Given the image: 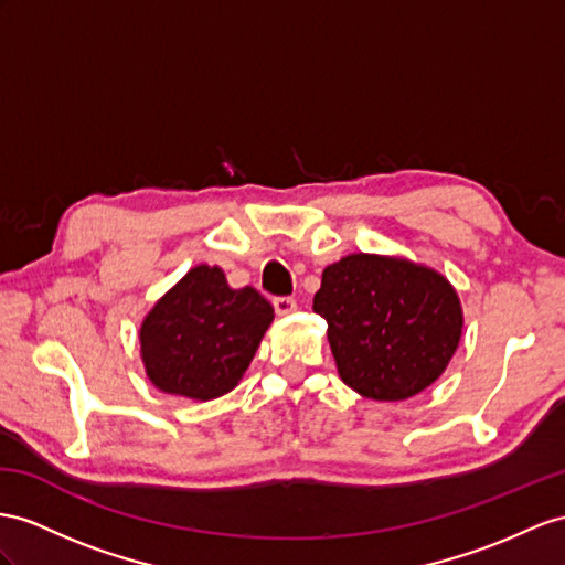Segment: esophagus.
<instances>
[{
  "label": "esophagus",
  "mask_w": 565,
  "mask_h": 565,
  "mask_svg": "<svg viewBox=\"0 0 565 565\" xmlns=\"http://www.w3.org/2000/svg\"><path fill=\"white\" fill-rule=\"evenodd\" d=\"M296 308H298V306H296V300H294V298H288V296L274 298V310H277V315H281V317L296 312Z\"/></svg>",
  "instance_id": "obj_1"
}]
</instances>
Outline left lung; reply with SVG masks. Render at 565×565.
I'll return each mask as SVG.
<instances>
[{"mask_svg": "<svg viewBox=\"0 0 565 565\" xmlns=\"http://www.w3.org/2000/svg\"><path fill=\"white\" fill-rule=\"evenodd\" d=\"M312 310L343 384L372 401H406L441 377L462 334L446 277L406 257L355 253L322 271Z\"/></svg>", "mask_w": 565, "mask_h": 565, "instance_id": "left-lung-1", "label": "left lung"}]
</instances>
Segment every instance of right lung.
<instances>
[{"mask_svg": "<svg viewBox=\"0 0 565 565\" xmlns=\"http://www.w3.org/2000/svg\"><path fill=\"white\" fill-rule=\"evenodd\" d=\"M274 320L253 286L231 288L220 267L198 265L140 324V358L159 392L193 401L228 394Z\"/></svg>", "mask_w": 565, "mask_h": 565, "instance_id": "1", "label": "right lung"}]
</instances>
